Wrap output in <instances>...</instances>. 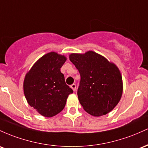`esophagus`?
Listing matches in <instances>:
<instances>
[{
  "mask_svg": "<svg viewBox=\"0 0 148 148\" xmlns=\"http://www.w3.org/2000/svg\"><path fill=\"white\" fill-rule=\"evenodd\" d=\"M71 87L72 88V89L73 90V92H75V90H76V84H73L72 85H71Z\"/></svg>",
  "mask_w": 148,
  "mask_h": 148,
  "instance_id": "34e87169",
  "label": "esophagus"
}]
</instances>
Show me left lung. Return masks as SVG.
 I'll return each mask as SVG.
<instances>
[{
    "label": "left lung",
    "instance_id": "1",
    "mask_svg": "<svg viewBox=\"0 0 148 148\" xmlns=\"http://www.w3.org/2000/svg\"><path fill=\"white\" fill-rule=\"evenodd\" d=\"M69 59L80 74L77 96L86 112L104 115L118 104L123 92L120 71L114 63L94 51L72 53Z\"/></svg>",
    "mask_w": 148,
    "mask_h": 148
}]
</instances>
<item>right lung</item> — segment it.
I'll return each instance as SVG.
<instances>
[{
    "instance_id": "right-lung-1",
    "label": "right lung",
    "mask_w": 148,
    "mask_h": 148,
    "mask_svg": "<svg viewBox=\"0 0 148 148\" xmlns=\"http://www.w3.org/2000/svg\"><path fill=\"white\" fill-rule=\"evenodd\" d=\"M66 59L64 55L49 52L40 58L25 75L23 87L26 101L44 117L59 113L69 94L73 92L61 73Z\"/></svg>"
}]
</instances>
